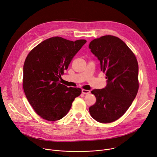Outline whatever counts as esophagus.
Returning a JSON list of instances; mask_svg holds the SVG:
<instances>
[{
	"mask_svg": "<svg viewBox=\"0 0 157 157\" xmlns=\"http://www.w3.org/2000/svg\"><path fill=\"white\" fill-rule=\"evenodd\" d=\"M82 92L83 94H90V90H86V89H82Z\"/></svg>",
	"mask_w": 157,
	"mask_h": 157,
	"instance_id": "obj_1",
	"label": "esophagus"
}]
</instances>
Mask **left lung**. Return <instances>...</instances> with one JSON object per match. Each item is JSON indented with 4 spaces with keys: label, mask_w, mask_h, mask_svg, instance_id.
Returning <instances> with one entry per match:
<instances>
[{
    "label": "left lung",
    "mask_w": 157,
    "mask_h": 157,
    "mask_svg": "<svg viewBox=\"0 0 157 157\" xmlns=\"http://www.w3.org/2000/svg\"><path fill=\"white\" fill-rule=\"evenodd\" d=\"M89 48L100 61L107 79L104 89L91 91L96 102L89 107V113L97 121L109 123L121 117L136 98L139 89L137 59L123 41L111 35L94 39Z\"/></svg>",
    "instance_id": "obj_1"
}]
</instances>
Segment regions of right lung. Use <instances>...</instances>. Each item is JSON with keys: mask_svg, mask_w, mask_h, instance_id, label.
<instances>
[{"mask_svg": "<svg viewBox=\"0 0 157 157\" xmlns=\"http://www.w3.org/2000/svg\"><path fill=\"white\" fill-rule=\"evenodd\" d=\"M87 42L52 37L40 43L28 55L23 67L22 86L34 111L49 121L63 118L82 92L61 83V75Z\"/></svg>", "mask_w": 157, "mask_h": 157, "instance_id": "obj_1", "label": "right lung"}]
</instances>
